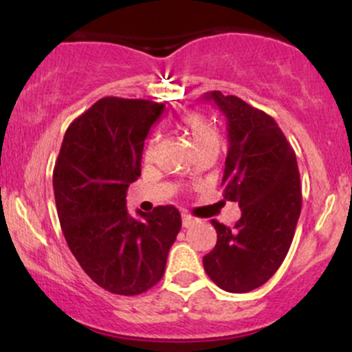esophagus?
Segmentation results:
<instances>
[{
	"instance_id": "esophagus-1",
	"label": "esophagus",
	"mask_w": 352,
	"mask_h": 352,
	"mask_svg": "<svg viewBox=\"0 0 352 352\" xmlns=\"http://www.w3.org/2000/svg\"><path fill=\"white\" fill-rule=\"evenodd\" d=\"M195 218H193L192 215H188V213H184V215H182V225H184L185 228H188V227H192L193 223H195Z\"/></svg>"
}]
</instances>
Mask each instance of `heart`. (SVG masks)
Instances as JSON below:
<instances>
[{
  "instance_id": "b5f03b06",
  "label": "heart",
  "mask_w": 352,
  "mask_h": 352,
  "mask_svg": "<svg viewBox=\"0 0 352 352\" xmlns=\"http://www.w3.org/2000/svg\"><path fill=\"white\" fill-rule=\"evenodd\" d=\"M180 124L182 127L188 132L190 137H192L197 152L208 151V148H217L218 151V147H220L221 144V135L220 131L217 129V125L213 124L208 117L192 112V114L182 117ZM157 142H159V137L157 135H153L147 142V147H145V157H147V159L152 157V153L157 147Z\"/></svg>"
}]
</instances>
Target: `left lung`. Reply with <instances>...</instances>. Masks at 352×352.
<instances>
[{
    "label": "left lung",
    "instance_id": "obj_1",
    "mask_svg": "<svg viewBox=\"0 0 352 352\" xmlns=\"http://www.w3.org/2000/svg\"><path fill=\"white\" fill-rule=\"evenodd\" d=\"M228 120L225 200L241 218L230 228L212 220L217 245L204 256L210 280L228 293H248L276 273L292 246L301 213L296 155L272 116L236 96L208 92Z\"/></svg>",
    "mask_w": 352,
    "mask_h": 352
}]
</instances>
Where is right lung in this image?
<instances>
[{
    "mask_svg": "<svg viewBox=\"0 0 352 352\" xmlns=\"http://www.w3.org/2000/svg\"><path fill=\"white\" fill-rule=\"evenodd\" d=\"M144 99L102 98L72 120L52 173L56 208L67 246L100 288L135 296L162 280L182 228L173 205L153 212L125 207L129 184L140 177L144 140L164 112Z\"/></svg>",
    "mask_w": 352,
    "mask_h": 352,
    "instance_id": "right-lung-1",
    "label": "right lung"
}]
</instances>
